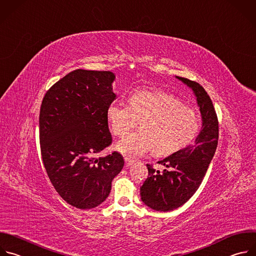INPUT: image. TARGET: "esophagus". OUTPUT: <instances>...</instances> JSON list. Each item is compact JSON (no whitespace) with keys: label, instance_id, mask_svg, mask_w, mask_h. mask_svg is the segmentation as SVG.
Wrapping results in <instances>:
<instances>
[{"label":"esophagus","instance_id":"1","mask_svg":"<svg viewBox=\"0 0 256 256\" xmlns=\"http://www.w3.org/2000/svg\"><path fill=\"white\" fill-rule=\"evenodd\" d=\"M133 164H134V160H130V158H125V166H126V168L131 166Z\"/></svg>","mask_w":256,"mask_h":256}]
</instances>
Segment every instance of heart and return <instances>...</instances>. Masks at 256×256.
<instances>
[{
    "mask_svg": "<svg viewBox=\"0 0 256 256\" xmlns=\"http://www.w3.org/2000/svg\"><path fill=\"white\" fill-rule=\"evenodd\" d=\"M107 119L112 132L119 137L125 136L141 121L139 131L115 146L130 158L152 150L158 156H170L188 146L200 129L198 112L162 90H136L129 96V105L112 103L108 106Z\"/></svg>",
    "mask_w": 256,
    "mask_h": 256,
    "instance_id": "b5f03b06",
    "label": "heart"
}]
</instances>
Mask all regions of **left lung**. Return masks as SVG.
Listing matches in <instances>:
<instances>
[{
	"instance_id": "1",
	"label": "left lung",
	"mask_w": 256,
	"mask_h": 256,
	"mask_svg": "<svg viewBox=\"0 0 256 256\" xmlns=\"http://www.w3.org/2000/svg\"><path fill=\"white\" fill-rule=\"evenodd\" d=\"M176 78L194 90L202 125L192 145L158 162L166 170L160 172L146 164L148 178L140 188L141 200L149 208L160 212L180 207L196 192L215 154L219 137L218 117L205 88L196 82Z\"/></svg>"
}]
</instances>
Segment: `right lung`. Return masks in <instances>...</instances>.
Instances as JSON below:
<instances>
[{
  "label": "right lung",
  "mask_w": 256,
  "mask_h": 256,
  "mask_svg": "<svg viewBox=\"0 0 256 256\" xmlns=\"http://www.w3.org/2000/svg\"><path fill=\"white\" fill-rule=\"evenodd\" d=\"M111 72L76 70L45 94L39 114V140L47 176L58 194L72 207L92 209L109 196L113 178L124 166L110 146L107 108L116 100Z\"/></svg>",
  "instance_id": "obj_1"
}]
</instances>
